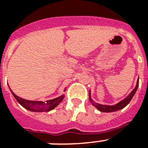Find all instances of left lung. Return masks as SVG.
<instances>
[{
	"mask_svg": "<svg viewBox=\"0 0 148 148\" xmlns=\"http://www.w3.org/2000/svg\"><path fill=\"white\" fill-rule=\"evenodd\" d=\"M139 86V78L137 80V82H136V85L135 86L134 89L132 90L131 93L127 96L125 99H123V101H121L120 102H119L118 103L115 104V105L110 106V105H103V104L97 103L93 101L92 97H91V94H90V91L89 92V101H90L91 103L97 109H98L100 112H116V111H119L120 109H123V108L126 106L128 103H130V101H131L132 97H134V95L136 93V90H137V88Z\"/></svg>",
	"mask_w": 148,
	"mask_h": 148,
	"instance_id": "obj_1",
	"label": "left lung"
}]
</instances>
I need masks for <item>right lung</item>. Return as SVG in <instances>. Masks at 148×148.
Segmentation results:
<instances>
[{
    "label": "right lung",
    "instance_id": "1",
    "mask_svg": "<svg viewBox=\"0 0 148 148\" xmlns=\"http://www.w3.org/2000/svg\"><path fill=\"white\" fill-rule=\"evenodd\" d=\"M10 89V88H9ZM66 89H64V91ZM12 95L15 97L17 102L22 106L25 108V109L28 111L33 112H50V111L53 110V108L57 106L62 101H63L64 95H61L59 97H56L55 99H52V100H49L47 101L46 102H42V101H28V100H25V99L21 98L19 96H17L14 94L12 90Z\"/></svg>",
    "mask_w": 148,
    "mask_h": 148
}]
</instances>
